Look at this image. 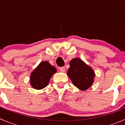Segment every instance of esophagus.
Masks as SVG:
<instances>
[{
	"label": "esophagus",
	"mask_w": 125,
	"mask_h": 125,
	"mask_svg": "<svg viewBox=\"0 0 125 125\" xmlns=\"http://www.w3.org/2000/svg\"><path fill=\"white\" fill-rule=\"evenodd\" d=\"M59 71H60L61 72H64L65 71H66V69H65L64 67H61L59 68Z\"/></svg>",
	"instance_id": "esophagus-1"
}]
</instances>
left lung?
<instances>
[{
  "label": "left lung",
  "mask_w": 125,
  "mask_h": 125,
  "mask_svg": "<svg viewBox=\"0 0 125 125\" xmlns=\"http://www.w3.org/2000/svg\"><path fill=\"white\" fill-rule=\"evenodd\" d=\"M69 65L67 74L73 85L82 91L88 89L93 83L95 77L93 69L78 58L72 59Z\"/></svg>",
  "instance_id": "left-lung-1"
}]
</instances>
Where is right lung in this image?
<instances>
[{"label":"right lung","mask_w":125,"mask_h":125,"mask_svg":"<svg viewBox=\"0 0 125 125\" xmlns=\"http://www.w3.org/2000/svg\"><path fill=\"white\" fill-rule=\"evenodd\" d=\"M56 69L48 61L41 62L30 75V84L35 90H42L48 85Z\"/></svg>","instance_id":"right-lung-1"}]
</instances>
